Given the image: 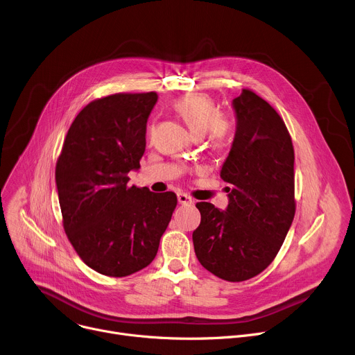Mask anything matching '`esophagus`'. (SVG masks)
<instances>
[{
  "label": "esophagus",
  "instance_id": "esophagus-1",
  "mask_svg": "<svg viewBox=\"0 0 355 355\" xmlns=\"http://www.w3.org/2000/svg\"><path fill=\"white\" fill-rule=\"evenodd\" d=\"M177 199H178V204H181V205H193V199L187 193L180 192L177 195Z\"/></svg>",
  "mask_w": 355,
  "mask_h": 355
}]
</instances>
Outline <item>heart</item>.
<instances>
[{
    "label": "heart",
    "instance_id": "obj_1",
    "mask_svg": "<svg viewBox=\"0 0 355 355\" xmlns=\"http://www.w3.org/2000/svg\"><path fill=\"white\" fill-rule=\"evenodd\" d=\"M174 110L195 135L209 132L214 143L222 144L227 135V125L220 119L215 101L205 94H188L174 103Z\"/></svg>",
    "mask_w": 355,
    "mask_h": 355
}]
</instances>
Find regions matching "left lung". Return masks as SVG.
<instances>
[{
	"instance_id": "1",
	"label": "left lung",
	"mask_w": 355,
	"mask_h": 355,
	"mask_svg": "<svg viewBox=\"0 0 355 355\" xmlns=\"http://www.w3.org/2000/svg\"><path fill=\"white\" fill-rule=\"evenodd\" d=\"M236 133L220 178L225 211L198 202L200 225L192 233L198 261L216 277L240 282L275 259L295 216L293 146L277 111L250 89L232 103Z\"/></svg>"
}]
</instances>
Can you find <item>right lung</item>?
<instances>
[{"mask_svg": "<svg viewBox=\"0 0 355 355\" xmlns=\"http://www.w3.org/2000/svg\"><path fill=\"white\" fill-rule=\"evenodd\" d=\"M156 92L92 101L71 123L56 164L66 234L81 260L108 277H126L155 260L177 207L174 192L129 187L140 168Z\"/></svg>", "mask_w": 355, "mask_h": 355, "instance_id": "1", "label": "right lung"}]
</instances>
